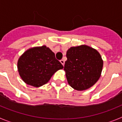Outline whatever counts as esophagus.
<instances>
[{
  "label": "esophagus",
  "instance_id": "34e87169",
  "mask_svg": "<svg viewBox=\"0 0 122 122\" xmlns=\"http://www.w3.org/2000/svg\"><path fill=\"white\" fill-rule=\"evenodd\" d=\"M60 62L62 64V66H64V62H65V61H64V60H60Z\"/></svg>",
  "mask_w": 122,
  "mask_h": 122
}]
</instances>
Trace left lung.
Returning <instances> with one entry per match:
<instances>
[{"label":"left lung","instance_id":"1","mask_svg":"<svg viewBox=\"0 0 122 122\" xmlns=\"http://www.w3.org/2000/svg\"><path fill=\"white\" fill-rule=\"evenodd\" d=\"M66 57L64 71L72 88L84 91L99 80L103 61L96 49L86 45L72 47L67 51Z\"/></svg>","mask_w":122,"mask_h":122}]
</instances>
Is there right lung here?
<instances>
[{
	"label": "right lung",
	"mask_w": 122,
	"mask_h": 122,
	"mask_svg": "<svg viewBox=\"0 0 122 122\" xmlns=\"http://www.w3.org/2000/svg\"><path fill=\"white\" fill-rule=\"evenodd\" d=\"M63 66L47 46L35 47L26 50L17 61L19 75L26 84L39 87L49 82Z\"/></svg>",
	"instance_id": "add662e5"
}]
</instances>
